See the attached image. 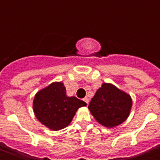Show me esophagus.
Wrapping results in <instances>:
<instances>
[{
  "label": "esophagus",
  "mask_w": 160,
  "mask_h": 160,
  "mask_svg": "<svg viewBox=\"0 0 160 160\" xmlns=\"http://www.w3.org/2000/svg\"><path fill=\"white\" fill-rule=\"evenodd\" d=\"M83 101L87 103V105H88V103H89V98L87 97H86V98H83Z\"/></svg>",
  "instance_id": "esophagus-1"
}]
</instances>
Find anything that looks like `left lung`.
<instances>
[{
  "label": "left lung",
  "mask_w": 160,
  "mask_h": 160,
  "mask_svg": "<svg viewBox=\"0 0 160 160\" xmlns=\"http://www.w3.org/2000/svg\"><path fill=\"white\" fill-rule=\"evenodd\" d=\"M132 100L129 94L110 83H103L88 106L98 122L106 128L122 123L129 116Z\"/></svg>",
  "instance_id": "1"
}]
</instances>
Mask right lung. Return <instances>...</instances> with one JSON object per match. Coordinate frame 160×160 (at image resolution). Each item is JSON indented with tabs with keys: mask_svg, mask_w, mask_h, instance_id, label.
<instances>
[{
	"mask_svg": "<svg viewBox=\"0 0 160 160\" xmlns=\"http://www.w3.org/2000/svg\"><path fill=\"white\" fill-rule=\"evenodd\" d=\"M85 106L87 103L74 96H66L62 82H53L38 91L32 103L37 118L53 131L66 128L78 109Z\"/></svg>",
	"mask_w": 160,
	"mask_h": 160,
	"instance_id": "right-lung-1",
	"label": "right lung"
}]
</instances>
